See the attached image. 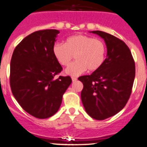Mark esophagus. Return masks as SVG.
<instances>
[{"instance_id":"obj_1","label":"esophagus","mask_w":147,"mask_h":147,"mask_svg":"<svg viewBox=\"0 0 147 147\" xmlns=\"http://www.w3.org/2000/svg\"><path fill=\"white\" fill-rule=\"evenodd\" d=\"M77 80H78V78H77L76 77H72V82L76 81Z\"/></svg>"}]
</instances>
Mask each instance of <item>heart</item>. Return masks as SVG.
<instances>
[{"mask_svg":"<svg viewBox=\"0 0 147 147\" xmlns=\"http://www.w3.org/2000/svg\"><path fill=\"white\" fill-rule=\"evenodd\" d=\"M53 54L61 66L69 64L74 56L76 61L66 69V73L78 76L86 70L94 72L99 69L106 59L107 46L98 38L85 35H75L66 40L64 44L57 42L53 46Z\"/></svg>","mask_w":147,"mask_h":147,"instance_id":"obj_1","label":"heart"}]
</instances>
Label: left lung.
Here are the masks:
<instances>
[{
  "mask_svg": "<svg viewBox=\"0 0 147 147\" xmlns=\"http://www.w3.org/2000/svg\"><path fill=\"white\" fill-rule=\"evenodd\" d=\"M92 32L105 40L107 56L98 70L78 80L83 84L81 100L86 112L103 120L118 113L127 104L135 78V61L122 40L99 30Z\"/></svg>",
  "mask_w": 147,
  "mask_h": 147,
  "instance_id": "8db88e82",
  "label": "left lung"
}]
</instances>
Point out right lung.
Segmentation results:
<instances>
[{
	"label": "right lung",
	"mask_w": 147,
	"mask_h": 147,
	"mask_svg": "<svg viewBox=\"0 0 147 147\" xmlns=\"http://www.w3.org/2000/svg\"><path fill=\"white\" fill-rule=\"evenodd\" d=\"M57 30H42L27 35L16 46L10 65V86L24 111L39 119L49 118L59 109L63 94L72 83L59 76L61 64L53 54Z\"/></svg>",
	"instance_id": "add662e5"
}]
</instances>
